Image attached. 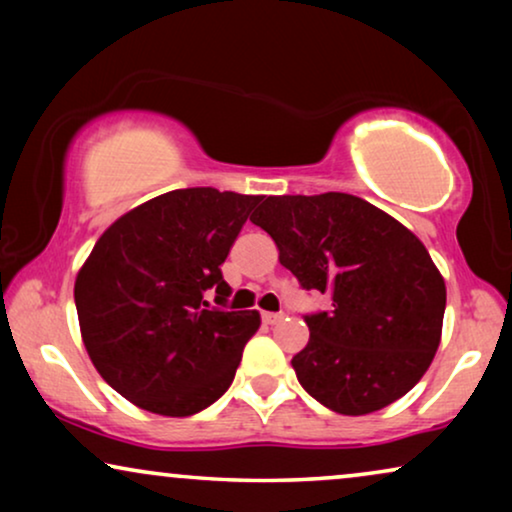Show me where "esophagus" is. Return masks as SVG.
<instances>
[{"mask_svg": "<svg viewBox=\"0 0 512 512\" xmlns=\"http://www.w3.org/2000/svg\"><path fill=\"white\" fill-rule=\"evenodd\" d=\"M282 319H284V314H279V312H263V321H265V324H270V326L279 324Z\"/></svg>", "mask_w": 512, "mask_h": 512, "instance_id": "obj_1", "label": "esophagus"}]
</instances>
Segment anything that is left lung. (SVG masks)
I'll use <instances>...</instances> for the list:
<instances>
[{
    "label": "left lung",
    "instance_id": "obj_1",
    "mask_svg": "<svg viewBox=\"0 0 512 512\" xmlns=\"http://www.w3.org/2000/svg\"><path fill=\"white\" fill-rule=\"evenodd\" d=\"M305 291L331 298L305 314L291 359L312 398L340 415L387 408L422 380L440 345L445 282L403 223L349 193L270 195L251 216Z\"/></svg>",
    "mask_w": 512,
    "mask_h": 512
}]
</instances>
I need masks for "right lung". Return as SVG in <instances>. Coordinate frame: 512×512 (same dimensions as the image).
Returning <instances> with one entry per match:
<instances>
[{
    "label": "right lung",
    "mask_w": 512,
    "mask_h": 512,
    "mask_svg": "<svg viewBox=\"0 0 512 512\" xmlns=\"http://www.w3.org/2000/svg\"><path fill=\"white\" fill-rule=\"evenodd\" d=\"M261 195L179 188L104 230L76 275L74 300L90 361L142 410L188 417L226 394L256 310L228 312L221 275Z\"/></svg>",
    "instance_id": "add662e5"
}]
</instances>
